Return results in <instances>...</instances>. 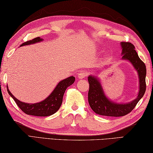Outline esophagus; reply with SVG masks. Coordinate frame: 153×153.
<instances>
[{
    "instance_id": "esophagus-1",
    "label": "esophagus",
    "mask_w": 153,
    "mask_h": 153,
    "mask_svg": "<svg viewBox=\"0 0 153 153\" xmlns=\"http://www.w3.org/2000/svg\"><path fill=\"white\" fill-rule=\"evenodd\" d=\"M86 75H87V73H86V72L84 71H80L79 73L78 77H79V79H83V78L86 77Z\"/></svg>"
}]
</instances>
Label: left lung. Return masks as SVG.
Returning a JSON list of instances; mask_svg holds the SVG:
<instances>
[{
    "mask_svg": "<svg viewBox=\"0 0 153 153\" xmlns=\"http://www.w3.org/2000/svg\"><path fill=\"white\" fill-rule=\"evenodd\" d=\"M121 46L123 59L128 60L139 73L140 82L139 95L136 99L130 103H114L106 97L99 80L93 76H89L88 77L89 83L88 103L95 113L100 115L116 117L125 116L133 110L146 91V69L145 64L140 60L134 49V46L131 42H122Z\"/></svg>",
    "mask_w": 153,
    "mask_h": 153,
    "instance_id": "left-lung-1",
    "label": "left lung"
}]
</instances>
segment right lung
<instances>
[{"instance_id":"add662e5","label":"right lung","mask_w":153,"mask_h":153,"mask_svg":"<svg viewBox=\"0 0 153 153\" xmlns=\"http://www.w3.org/2000/svg\"><path fill=\"white\" fill-rule=\"evenodd\" d=\"M42 40V39L40 37H36L30 41L22 43L21 46L34 44V43L41 41ZM74 80H75V78L74 76H70L65 80H62L57 85L53 93L47 99L38 103L29 104L21 102L13 96L8 88L7 91L10 96L14 100L17 106L25 114L36 117H47L54 114L59 110L62 105L63 95H64L66 89L67 88L68 86L73 84Z\"/></svg>"}]
</instances>
